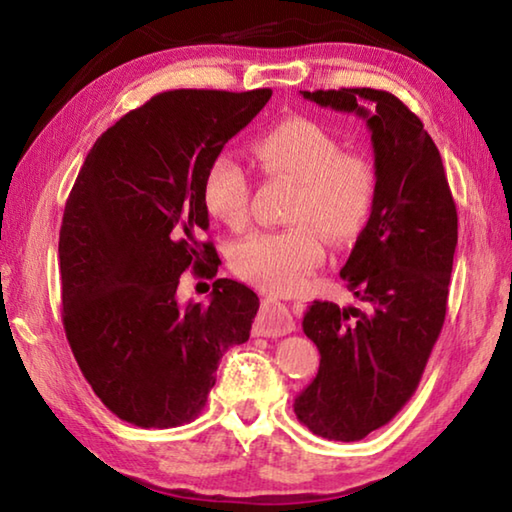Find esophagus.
Listing matches in <instances>:
<instances>
[{"label": "esophagus", "mask_w": 512, "mask_h": 512, "mask_svg": "<svg viewBox=\"0 0 512 512\" xmlns=\"http://www.w3.org/2000/svg\"><path fill=\"white\" fill-rule=\"evenodd\" d=\"M255 334L257 336H284L296 329V323H293V316L291 311L282 305V302H277L275 298H266L262 302V307H259V314L255 318Z\"/></svg>", "instance_id": "obj_1"}]
</instances>
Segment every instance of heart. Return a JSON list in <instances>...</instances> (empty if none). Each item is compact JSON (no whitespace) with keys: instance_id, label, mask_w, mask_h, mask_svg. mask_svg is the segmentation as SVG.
<instances>
[{"instance_id":"obj_1","label":"heart","mask_w":512,"mask_h":512,"mask_svg":"<svg viewBox=\"0 0 512 512\" xmlns=\"http://www.w3.org/2000/svg\"><path fill=\"white\" fill-rule=\"evenodd\" d=\"M255 160L268 176L296 185L282 230H257L230 248V268L241 280L277 293L305 287L323 262L325 241L345 246L368 228L377 205L379 178L366 155L343 153V144L323 124L293 117L259 135ZM205 210L230 228L250 212V176L230 155H216L201 189Z\"/></svg>"}]
</instances>
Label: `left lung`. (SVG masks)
<instances>
[{"label":"left lung","mask_w":512,"mask_h":512,"mask_svg":"<svg viewBox=\"0 0 512 512\" xmlns=\"http://www.w3.org/2000/svg\"><path fill=\"white\" fill-rule=\"evenodd\" d=\"M323 108L354 112L370 128L377 205L341 277L363 307L316 300L302 329L320 350L316 379L293 411L327 440L366 438L411 400L447 314L458 241L443 160L418 115L372 88L302 92Z\"/></svg>","instance_id":"8db88e82"}]
</instances>
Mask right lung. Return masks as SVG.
<instances>
[{"instance_id":"1","label":"right lung","mask_w":512,"mask_h":512,"mask_svg":"<svg viewBox=\"0 0 512 512\" xmlns=\"http://www.w3.org/2000/svg\"><path fill=\"white\" fill-rule=\"evenodd\" d=\"M273 90H171L110 126L69 192L58 257L63 327L94 395L135 427L167 429L203 411L223 352L246 343L259 298L212 282L178 302L180 275L221 259L201 196L205 171Z\"/></svg>"}]
</instances>
